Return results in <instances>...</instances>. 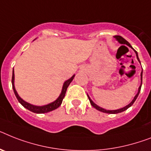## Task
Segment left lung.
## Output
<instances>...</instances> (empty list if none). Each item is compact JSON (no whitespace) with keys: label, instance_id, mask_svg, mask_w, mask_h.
<instances>
[{"label":"left lung","instance_id":"1","mask_svg":"<svg viewBox=\"0 0 151 151\" xmlns=\"http://www.w3.org/2000/svg\"><path fill=\"white\" fill-rule=\"evenodd\" d=\"M114 38H115L117 40L118 42H119V43H120V44H122V45H128V46H129V47H130V48H132V46L130 45V44H129V42H128L127 41V40L124 39V38H123V37H121V36L115 35V36H114ZM134 52H135V53H136V55H137V60L139 61V62H140V59H139V58H138L137 52V51H135V50H134ZM142 76H143V71H142L141 73H140V77H141V84H140V87H139V89H138L137 93V95H136L135 96H134V99H133V100L131 101V103H129V104H128L127 106H126L123 107V108H121V109H115V110H107V109H103V108H102V107L99 106H97L96 104V103H93V100H92V99H90V97L89 96V95H87V96H88V98H89V102H90V103H91V105L93 106L94 107V108H96V109L97 110H99V111L103 112V113H122V112L125 111V110H127V109L128 108H129V107H130L132 105H133V104H134V102H135V100H136V99H137V98L138 95H139V93H140V89H141V86H142Z\"/></svg>","mask_w":151,"mask_h":151}]
</instances>
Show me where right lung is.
I'll return each instance as SVG.
<instances>
[{
	"label": "right lung",
	"instance_id": "1",
	"mask_svg": "<svg viewBox=\"0 0 151 151\" xmlns=\"http://www.w3.org/2000/svg\"><path fill=\"white\" fill-rule=\"evenodd\" d=\"M74 77H75V75H73V76L71 77L69 79H68V80H66L64 84H63V86H62V93H61L60 96L58 97V99H56V100H55L54 102L49 103V104H47V105H45V106H42L30 104V103H27V102H25L24 100H23V99H22L19 96H18L17 91H16L15 89V87H14V70H13V73H12V79H11V83H12V88H13L14 93V94H15L17 100H18V102H19V103H21V104H22L24 108L28 109V110L33 112V113H48V112L52 111V110H54V109H57L58 107L60 106L61 104H62V100H63L65 96V93H66L67 88L68 87L69 84L72 83V81L73 80Z\"/></svg>",
	"mask_w": 151,
	"mask_h": 151
}]
</instances>
